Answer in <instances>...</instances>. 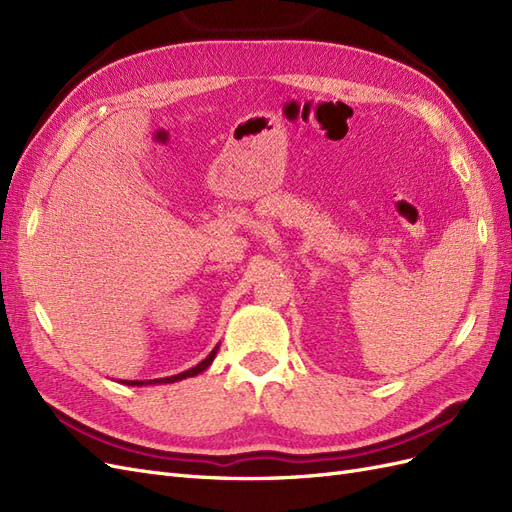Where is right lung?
<instances>
[{"mask_svg": "<svg viewBox=\"0 0 512 512\" xmlns=\"http://www.w3.org/2000/svg\"><path fill=\"white\" fill-rule=\"evenodd\" d=\"M218 350H220V344L215 346L211 352H209V356L207 359H203L200 361L196 367H192V369H185V371H181V374H177V376H166V378H156V380H121V384H128V386H145V384H170V382H179V380H185V378H192V376H198V374H203V371L213 363V359H215V354H218Z\"/></svg>", "mask_w": 512, "mask_h": 512, "instance_id": "obj_1", "label": "right lung"}]
</instances>
